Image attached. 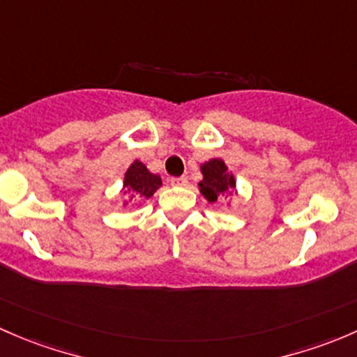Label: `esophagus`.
I'll list each match as a JSON object with an SVG mask.
<instances>
[{"instance_id":"obj_1","label":"esophagus","mask_w":357,"mask_h":357,"mask_svg":"<svg viewBox=\"0 0 357 357\" xmlns=\"http://www.w3.org/2000/svg\"><path fill=\"white\" fill-rule=\"evenodd\" d=\"M170 183L174 187H185L187 183V177H174V178H170Z\"/></svg>"}]
</instances>
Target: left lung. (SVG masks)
<instances>
[{"label":"left lung","mask_w":357,"mask_h":357,"mask_svg":"<svg viewBox=\"0 0 357 357\" xmlns=\"http://www.w3.org/2000/svg\"><path fill=\"white\" fill-rule=\"evenodd\" d=\"M201 174H203V180L197 185H199L204 199H208L209 203H215L220 196L230 194L235 189L234 175L230 174L229 167L223 163V160L213 158V160L206 161L201 165Z\"/></svg>","instance_id":"1"}]
</instances>
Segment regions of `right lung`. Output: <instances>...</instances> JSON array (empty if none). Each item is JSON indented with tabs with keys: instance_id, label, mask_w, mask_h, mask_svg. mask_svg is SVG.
<instances>
[{
	"instance_id": "obj_1",
	"label": "right lung",
	"mask_w": 357,
	"mask_h": 357,
	"mask_svg": "<svg viewBox=\"0 0 357 357\" xmlns=\"http://www.w3.org/2000/svg\"><path fill=\"white\" fill-rule=\"evenodd\" d=\"M160 187H161L160 175L151 174V172L146 168L144 163L135 160L134 163L128 167V170L125 172L123 196H127V199L123 201V206L130 203V201L149 199V197H151Z\"/></svg>"
}]
</instances>
